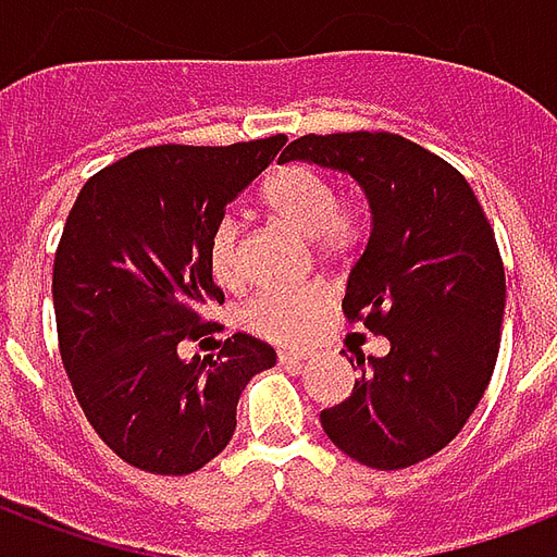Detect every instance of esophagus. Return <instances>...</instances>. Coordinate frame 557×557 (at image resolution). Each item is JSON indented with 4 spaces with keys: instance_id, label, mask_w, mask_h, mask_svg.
<instances>
[{
    "instance_id": "esophagus-1",
    "label": "esophagus",
    "mask_w": 557,
    "mask_h": 557,
    "mask_svg": "<svg viewBox=\"0 0 557 557\" xmlns=\"http://www.w3.org/2000/svg\"><path fill=\"white\" fill-rule=\"evenodd\" d=\"M277 358L280 363H286V367H301V363H307L310 355H304V351H280Z\"/></svg>"
}]
</instances>
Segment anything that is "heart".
<instances>
[{"instance_id":"b5f03b06","label":"heart","mask_w":557,"mask_h":557,"mask_svg":"<svg viewBox=\"0 0 557 557\" xmlns=\"http://www.w3.org/2000/svg\"><path fill=\"white\" fill-rule=\"evenodd\" d=\"M259 199L277 223L301 238H310L319 259L325 262L346 256L361 238L358 211L339 202L337 184L315 166H307V163L280 166L268 175ZM208 268L223 289L244 286L242 238L232 223H223L214 232L211 247H208ZM325 307V295L315 289L262 292L244 307L242 319L259 337L280 343V346H298L322 322Z\"/></svg>"}]
</instances>
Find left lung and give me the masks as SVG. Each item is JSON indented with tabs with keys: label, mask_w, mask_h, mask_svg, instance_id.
<instances>
[{
	"label": "left lung",
	"mask_w": 557,
	"mask_h": 557,
	"mask_svg": "<svg viewBox=\"0 0 557 557\" xmlns=\"http://www.w3.org/2000/svg\"><path fill=\"white\" fill-rule=\"evenodd\" d=\"M280 160L349 175L370 206L343 310L391 351L358 358L361 379L319 414L322 430L361 466L423 462L466 426L495 370L504 265L490 220L447 160L397 134H307Z\"/></svg>",
	"instance_id": "8db88e82"
}]
</instances>
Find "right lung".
<instances>
[{
  "label": "right lung",
  "instance_id": "right-lung-1",
  "mask_svg": "<svg viewBox=\"0 0 557 557\" xmlns=\"http://www.w3.org/2000/svg\"><path fill=\"white\" fill-rule=\"evenodd\" d=\"M286 137L235 146H154L83 184L53 265L59 351L86 418L125 462L190 474L235 432L247 382L277 351L235 334L214 358L184 361L199 307L223 301L208 247L235 196Z\"/></svg>",
  "mask_w": 557,
  "mask_h": 557
}]
</instances>
